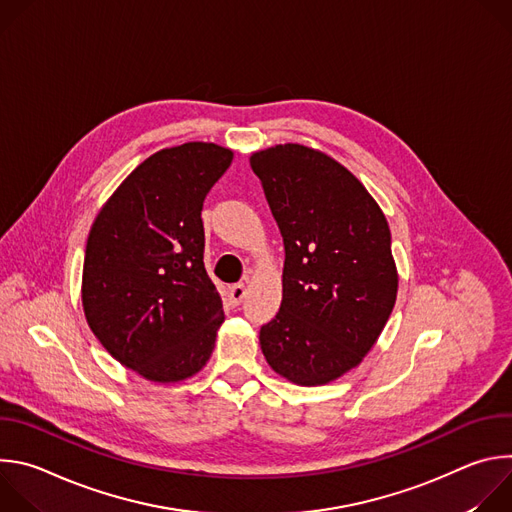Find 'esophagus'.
Returning a JSON list of instances; mask_svg holds the SVG:
<instances>
[{
  "label": "esophagus",
  "mask_w": 512,
  "mask_h": 512,
  "mask_svg": "<svg viewBox=\"0 0 512 512\" xmlns=\"http://www.w3.org/2000/svg\"><path fill=\"white\" fill-rule=\"evenodd\" d=\"M247 296V287L243 283H237L229 289V300H231V306H239L243 302V298Z\"/></svg>",
  "instance_id": "esophagus-1"
}]
</instances>
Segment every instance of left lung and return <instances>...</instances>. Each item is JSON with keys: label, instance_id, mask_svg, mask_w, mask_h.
<instances>
[{"label": "left lung", "instance_id": "left-lung-1", "mask_svg": "<svg viewBox=\"0 0 512 512\" xmlns=\"http://www.w3.org/2000/svg\"><path fill=\"white\" fill-rule=\"evenodd\" d=\"M283 237V298L259 332L269 367L316 387L358 367L381 336L399 275L387 218L334 158L300 143L251 154Z\"/></svg>", "mask_w": 512, "mask_h": 512}]
</instances>
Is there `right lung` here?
I'll use <instances>...</instances> for the list:
<instances>
[{"label": "right lung", "instance_id": "right-lung-1", "mask_svg": "<svg viewBox=\"0 0 512 512\" xmlns=\"http://www.w3.org/2000/svg\"><path fill=\"white\" fill-rule=\"evenodd\" d=\"M233 162L229 148L188 141L141 162L91 227L83 310L103 348L154 383L194 377L225 322L204 269L202 202Z\"/></svg>", "mask_w": 512, "mask_h": 512}]
</instances>
